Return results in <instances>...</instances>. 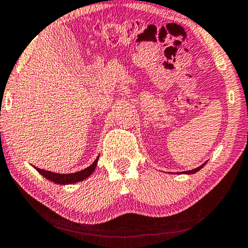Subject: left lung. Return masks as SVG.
Masks as SVG:
<instances>
[{"label":"left lung","mask_w":248,"mask_h":248,"mask_svg":"<svg viewBox=\"0 0 248 248\" xmlns=\"http://www.w3.org/2000/svg\"><path fill=\"white\" fill-rule=\"evenodd\" d=\"M205 164H203L202 166H200V167H198V168H195V169H193V170H188V171H184L185 174H194V172H196V171H199L200 169H201L203 166H204Z\"/></svg>","instance_id":"left-lung-1"}]
</instances>
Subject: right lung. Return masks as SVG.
I'll use <instances>...</instances> for the list:
<instances>
[{
    "mask_svg": "<svg viewBox=\"0 0 248 248\" xmlns=\"http://www.w3.org/2000/svg\"><path fill=\"white\" fill-rule=\"evenodd\" d=\"M98 158L93 161V165L89 166V167H87L86 169H83V170L81 171L73 172V174H56V172L47 171V170H44V169L36 168V167L35 168L37 169V171H38L39 174H42L44 176V177H46L47 179H49V181L56 183V184H72V183L83 181V179L89 177V176L93 174L94 169H96Z\"/></svg>",
    "mask_w": 248,
    "mask_h": 248,
    "instance_id": "right-lung-1",
    "label": "right lung"
}]
</instances>
